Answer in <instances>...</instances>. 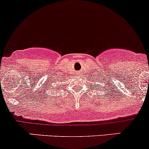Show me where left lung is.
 <instances>
[{
  "label": "left lung",
  "mask_w": 149,
  "mask_h": 149,
  "mask_svg": "<svg viewBox=\"0 0 149 149\" xmlns=\"http://www.w3.org/2000/svg\"><path fill=\"white\" fill-rule=\"evenodd\" d=\"M93 83H94V81H93ZM99 82H100V81H99ZM95 83H96V81H95ZM100 86H98V87H97V88H98V89H100Z\"/></svg>",
  "instance_id": "1"
}]
</instances>
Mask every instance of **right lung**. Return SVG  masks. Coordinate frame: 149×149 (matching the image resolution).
I'll return each instance as SVG.
<instances>
[{
    "instance_id": "add662e5",
    "label": "right lung",
    "mask_w": 149,
    "mask_h": 149,
    "mask_svg": "<svg viewBox=\"0 0 149 149\" xmlns=\"http://www.w3.org/2000/svg\"><path fill=\"white\" fill-rule=\"evenodd\" d=\"M58 87H60V85H59V83H58ZM58 86H57V87H58ZM57 87H56H56H55V88H53V87H52V88H53L54 89H56V88H57Z\"/></svg>"
}]
</instances>
